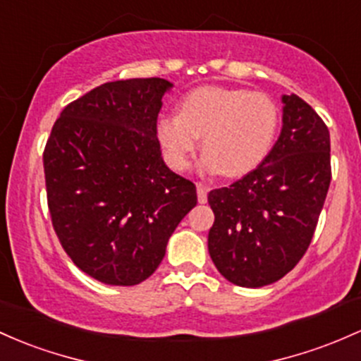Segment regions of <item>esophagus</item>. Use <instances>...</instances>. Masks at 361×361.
Wrapping results in <instances>:
<instances>
[{
  "instance_id": "esophagus-1",
  "label": "esophagus",
  "mask_w": 361,
  "mask_h": 361,
  "mask_svg": "<svg viewBox=\"0 0 361 361\" xmlns=\"http://www.w3.org/2000/svg\"><path fill=\"white\" fill-rule=\"evenodd\" d=\"M197 199H199L200 204L207 202V187L204 183H197Z\"/></svg>"
}]
</instances>
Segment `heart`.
I'll list each match as a JSON object with an SVG mask.
<instances>
[{
	"instance_id": "obj_1",
	"label": "heart",
	"mask_w": 361,
	"mask_h": 361,
	"mask_svg": "<svg viewBox=\"0 0 361 361\" xmlns=\"http://www.w3.org/2000/svg\"><path fill=\"white\" fill-rule=\"evenodd\" d=\"M279 108L265 94L207 85L180 101L178 114H162L156 137L164 159L176 171L192 166L204 137L202 169L243 176L269 156L279 132Z\"/></svg>"
}]
</instances>
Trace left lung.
<instances>
[{"label":"left lung","mask_w":361,"mask_h":361,"mask_svg":"<svg viewBox=\"0 0 361 361\" xmlns=\"http://www.w3.org/2000/svg\"><path fill=\"white\" fill-rule=\"evenodd\" d=\"M281 101L283 128L265 161L207 197L216 217L209 253L236 286H267L300 262L331 183L326 123L295 94Z\"/></svg>","instance_id":"obj_1"}]
</instances>
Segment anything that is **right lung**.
Returning a JSON list of instances; mask_svg holds the SVG:
<instances>
[{"mask_svg":"<svg viewBox=\"0 0 361 361\" xmlns=\"http://www.w3.org/2000/svg\"><path fill=\"white\" fill-rule=\"evenodd\" d=\"M164 78L108 82L70 102L44 149L47 205L61 247L111 286L154 274L195 185L173 173L156 137Z\"/></svg>","mask_w":361,"mask_h":361,"instance_id":"1","label":"right lung"}]
</instances>
